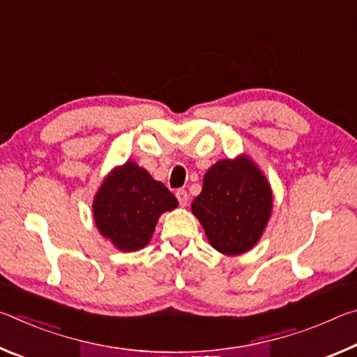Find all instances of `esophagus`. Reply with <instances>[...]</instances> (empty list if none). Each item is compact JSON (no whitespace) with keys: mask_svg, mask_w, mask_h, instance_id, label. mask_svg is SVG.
Returning <instances> with one entry per match:
<instances>
[{"mask_svg":"<svg viewBox=\"0 0 357 357\" xmlns=\"http://www.w3.org/2000/svg\"><path fill=\"white\" fill-rule=\"evenodd\" d=\"M176 198H178L181 206H185L187 202H189V195H187V192L184 189L176 190Z\"/></svg>","mask_w":357,"mask_h":357,"instance_id":"obj_1","label":"esophagus"}]
</instances>
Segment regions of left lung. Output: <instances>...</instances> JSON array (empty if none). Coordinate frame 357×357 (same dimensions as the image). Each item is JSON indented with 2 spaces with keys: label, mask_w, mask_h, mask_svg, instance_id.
<instances>
[{
  "label": "left lung",
  "mask_w": 357,
  "mask_h": 357,
  "mask_svg": "<svg viewBox=\"0 0 357 357\" xmlns=\"http://www.w3.org/2000/svg\"><path fill=\"white\" fill-rule=\"evenodd\" d=\"M273 211V190L247 155L215 162L192 203L209 244L223 255H241L255 245Z\"/></svg>",
  "instance_id": "8db88e82"
}]
</instances>
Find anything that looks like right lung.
Segmentation results:
<instances>
[{
	"mask_svg": "<svg viewBox=\"0 0 357 357\" xmlns=\"http://www.w3.org/2000/svg\"><path fill=\"white\" fill-rule=\"evenodd\" d=\"M176 206V197L164 184L128 160L99 187L93 215L102 236L116 249L135 252L149 243L159 217Z\"/></svg>",
	"mask_w": 357,
	"mask_h": 357,
	"instance_id": "right-lung-1",
	"label": "right lung"
}]
</instances>
